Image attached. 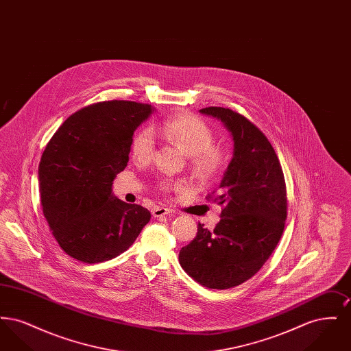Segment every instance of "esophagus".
Wrapping results in <instances>:
<instances>
[{
    "label": "esophagus",
    "mask_w": 351,
    "mask_h": 351,
    "mask_svg": "<svg viewBox=\"0 0 351 351\" xmlns=\"http://www.w3.org/2000/svg\"><path fill=\"white\" fill-rule=\"evenodd\" d=\"M151 213H152L154 217H163V216H167V215L172 213V212L166 206H154Z\"/></svg>",
    "instance_id": "esophagus-1"
}]
</instances>
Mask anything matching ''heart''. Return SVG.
<instances>
[{
    "label": "heart",
    "mask_w": 351,
    "mask_h": 351,
    "mask_svg": "<svg viewBox=\"0 0 351 351\" xmlns=\"http://www.w3.org/2000/svg\"><path fill=\"white\" fill-rule=\"evenodd\" d=\"M159 132L168 142L189 156V166L200 179L219 175L226 165L223 151L213 146L215 134L201 119L192 114H179L166 119ZM155 150V138L150 129H141L132 141V156L136 163L150 162ZM168 189L169 184H165Z\"/></svg>",
    "instance_id": "1"
}]
</instances>
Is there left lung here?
<instances>
[{"label":"left lung","mask_w":351,"mask_h":351,"mask_svg":"<svg viewBox=\"0 0 351 351\" xmlns=\"http://www.w3.org/2000/svg\"><path fill=\"white\" fill-rule=\"evenodd\" d=\"M200 113L230 132L233 158L215 197L223 205L219 222L213 230L199 223L179 262L201 285L228 289L252 278L275 250L287 218L285 182L274 147L247 118L217 106Z\"/></svg>","instance_id":"1"}]
</instances>
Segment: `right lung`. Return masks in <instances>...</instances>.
<instances>
[{
    "label": "right lung",
    "instance_id": "add662e5",
    "mask_svg": "<svg viewBox=\"0 0 351 351\" xmlns=\"http://www.w3.org/2000/svg\"><path fill=\"white\" fill-rule=\"evenodd\" d=\"M152 113L149 104L97 102L68 117L46 146L38 168L43 215L69 256L113 259L150 221L146 208L114 197L112 185L128 166L134 132Z\"/></svg>",
    "mask_w": 351,
    "mask_h": 351
}]
</instances>
